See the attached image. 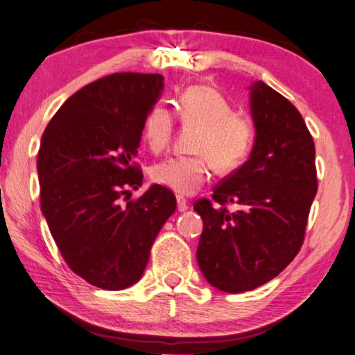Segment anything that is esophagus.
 <instances>
[{"label":"esophagus","mask_w":355,"mask_h":355,"mask_svg":"<svg viewBox=\"0 0 355 355\" xmlns=\"http://www.w3.org/2000/svg\"><path fill=\"white\" fill-rule=\"evenodd\" d=\"M187 208H189V202L184 197L178 196V210L179 211H186Z\"/></svg>","instance_id":"1"}]
</instances>
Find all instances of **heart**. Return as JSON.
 I'll return each instance as SVG.
<instances>
[{
	"mask_svg": "<svg viewBox=\"0 0 355 355\" xmlns=\"http://www.w3.org/2000/svg\"><path fill=\"white\" fill-rule=\"evenodd\" d=\"M176 116L184 128H193L189 157L163 159L152 168V179L169 191L191 196L216 173L227 174L249 157L255 139L250 116L234 111L221 92L208 85H191L179 94ZM174 116L166 106L153 105L145 114L142 137L153 153L163 152L173 139Z\"/></svg>",
	"mask_w": 355,
	"mask_h": 355,
	"instance_id": "heart-1",
	"label": "heart"
}]
</instances>
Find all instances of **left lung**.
Here are the masks:
<instances>
[{"label": "left lung", "instance_id": "1", "mask_svg": "<svg viewBox=\"0 0 355 355\" xmlns=\"http://www.w3.org/2000/svg\"><path fill=\"white\" fill-rule=\"evenodd\" d=\"M250 92V158L213 187L211 198L193 203L203 220L198 266L231 294L268 283L294 260L318 189L315 144L297 108L261 80Z\"/></svg>", "mask_w": 355, "mask_h": 355}]
</instances>
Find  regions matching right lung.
Returning <instances> with one entry per match:
<instances>
[{
	"mask_svg": "<svg viewBox=\"0 0 355 355\" xmlns=\"http://www.w3.org/2000/svg\"><path fill=\"white\" fill-rule=\"evenodd\" d=\"M162 74L114 72L82 87L56 111L42 137L37 169L40 205L67 266L105 291L137 283L176 197L142 186L135 162L147 111Z\"/></svg>",
	"mask_w": 355,
	"mask_h": 355,
	"instance_id": "right-lung-1",
	"label": "right lung"
}]
</instances>
